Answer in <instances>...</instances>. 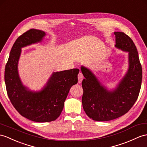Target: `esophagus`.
Returning a JSON list of instances; mask_svg holds the SVG:
<instances>
[{"label": "esophagus", "instance_id": "1", "mask_svg": "<svg viewBox=\"0 0 147 147\" xmlns=\"http://www.w3.org/2000/svg\"><path fill=\"white\" fill-rule=\"evenodd\" d=\"M84 78V76L83 75H82V74L81 72H80L79 74H78V82H80L82 81V80H83Z\"/></svg>", "mask_w": 147, "mask_h": 147}]
</instances>
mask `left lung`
<instances>
[{"mask_svg": "<svg viewBox=\"0 0 147 147\" xmlns=\"http://www.w3.org/2000/svg\"><path fill=\"white\" fill-rule=\"evenodd\" d=\"M114 34L116 47L129 53V69L115 90H107L91 71L81 67L85 77L82 105L87 116L95 121H109L125 115L137 101L141 88L142 69L137 47L124 32Z\"/></svg>", "mask_w": 147, "mask_h": 147, "instance_id": "obj_1", "label": "left lung"}]
</instances>
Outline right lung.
<instances>
[{"label":"right lung","instance_id":"obj_1","mask_svg":"<svg viewBox=\"0 0 147 147\" xmlns=\"http://www.w3.org/2000/svg\"><path fill=\"white\" fill-rule=\"evenodd\" d=\"M45 35L44 31L32 28L18 37L5 68L6 90L10 102L21 115L36 122L54 121L60 116L71 87L78 82L79 72L78 69H73L53 73L40 92H32L24 87L17 71L21 48L41 41Z\"/></svg>","mask_w":147,"mask_h":147}]
</instances>
